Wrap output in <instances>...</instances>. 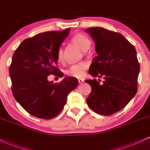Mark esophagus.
Here are the masks:
<instances>
[{"instance_id": "34e87169", "label": "esophagus", "mask_w": 150, "mask_h": 150, "mask_svg": "<svg viewBox=\"0 0 150 150\" xmlns=\"http://www.w3.org/2000/svg\"><path fill=\"white\" fill-rule=\"evenodd\" d=\"M78 82H79V83H80V84H82V82H85V80H83V79L80 78V79H78Z\"/></svg>"}]
</instances>
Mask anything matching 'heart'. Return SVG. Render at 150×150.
<instances>
[{
	"mask_svg": "<svg viewBox=\"0 0 150 150\" xmlns=\"http://www.w3.org/2000/svg\"><path fill=\"white\" fill-rule=\"evenodd\" d=\"M72 42L78 46L82 51H85L90 47L91 42L86 36L82 34H76L71 39ZM58 61L63 62V50L60 49L58 52ZM88 64L85 62H80L76 64L72 65L71 66L66 70V74L68 76L75 77H82L85 75Z\"/></svg>",
	"mask_w": 150,
	"mask_h": 150,
	"instance_id": "obj_1",
	"label": "heart"
}]
</instances>
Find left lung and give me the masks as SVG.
Wrapping results in <instances>:
<instances>
[{"label": "left lung", "instance_id": "obj_1", "mask_svg": "<svg viewBox=\"0 0 150 150\" xmlns=\"http://www.w3.org/2000/svg\"><path fill=\"white\" fill-rule=\"evenodd\" d=\"M95 43L97 56L92 60L89 73L102 77L85 80L92 87L87 104L94 112L110 116L123 109L135 97L140 65L133 46L120 33L102 27L85 30Z\"/></svg>", "mask_w": 150, "mask_h": 150}]
</instances>
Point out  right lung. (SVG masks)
<instances>
[{"label":"right lung","instance_id":"add662e5","mask_svg":"<svg viewBox=\"0 0 150 150\" xmlns=\"http://www.w3.org/2000/svg\"><path fill=\"white\" fill-rule=\"evenodd\" d=\"M70 30L44 32L25 39L13 56L9 68L13 94L25 111L37 118L51 119L59 114L68 94L78 85L73 77L58 84L48 80L50 75L63 77L56 68L58 52Z\"/></svg>","mask_w":150,"mask_h":150}]
</instances>
